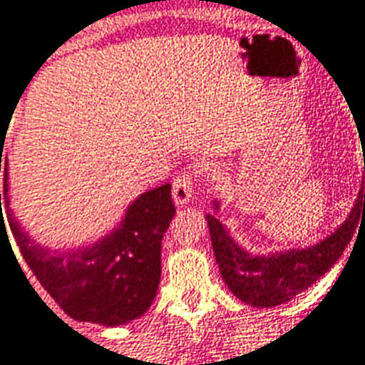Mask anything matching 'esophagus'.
I'll return each instance as SVG.
<instances>
[{
  "mask_svg": "<svg viewBox=\"0 0 365 365\" xmlns=\"http://www.w3.org/2000/svg\"><path fill=\"white\" fill-rule=\"evenodd\" d=\"M194 192V175L190 171L180 173L173 180V200L179 206H185L190 202Z\"/></svg>",
  "mask_w": 365,
  "mask_h": 365,
  "instance_id": "obj_1",
  "label": "esophagus"
}]
</instances>
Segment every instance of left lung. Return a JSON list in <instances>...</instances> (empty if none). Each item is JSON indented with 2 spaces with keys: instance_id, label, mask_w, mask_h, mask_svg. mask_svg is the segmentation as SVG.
Listing matches in <instances>:
<instances>
[{
  "instance_id": "left-lung-1",
  "label": "left lung",
  "mask_w": 365,
  "mask_h": 365,
  "mask_svg": "<svg viewBox=\"0 0 365 365\" xmlns=\"http://www.w3.org/2000/svg\"><path fill=\"white\" fill-rule=\"evenodd\" d=\"M364 217L365 192L361 180L358 200L346 222L332 235L309 249H297L270 257H251L233 243L215 215H208V227L214 257L222 270V278L231 292L252 307H274L305 292L329 268L334 267Z\"/></svg>"
}]
</instances>
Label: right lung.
Instances as JSON below:
<instances>
[{
  "label": "right lung",
  "instance_id": "obj_1",
  "mask_svg": "<svg viewBox=\"0 0 365 365\" xmlns=\"http://www.w3.org/2000/svg\"><path fill=\"white\" fill-rule=\"evenodd\" d=\"M1 169L4 227L1 202L9 214L5 159H0ZM173 215L171 185H163L142 194L110 235L76 251L50 252L26 237L11 214L9 225L34 278L70 317L114 327L143 315L155 299L161 278V239Z\"/></svg>",
  "mask_w": 365,
  "mask_h": 365
}]
</instances>
